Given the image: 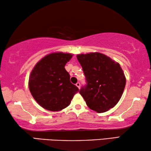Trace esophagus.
<instances>
[{
  "instance_id": "esophagus-1",
  "label": "esophagus",
  "mask_w": 151,
  "mask_h": 151,
  "mask_svg": "<svg viewBox=\"0 0 151 151\" xmlns=\"http://www.w3.org/2000/svg\"><path fill=\"white\" fill-rule=\"evenodd\" d=\"M76 86H77V87L80 89V88H81V84H80V83H77L76 84Z\"/></svg>"
}]
</instances>
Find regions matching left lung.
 I'll return each mask as SVG.
<instances>
[{
  "mask_svg": "<svg viewBox=\"0 0 151 151\" xmlns=\"http://www.w3.org/2000/svg\"><path fill=\"white\" fill-rule=\"evenodd\" d=\"M86 76L87 85L79 93L89 109L97 112L108 111L120 101L126 77L119 63L103 53L76 55Z\"/></svg>",
  "mask_w": 151,
  "mask_h": 151,
  "instance_id": "1",
  "label": "left lung"
}]
</instances>
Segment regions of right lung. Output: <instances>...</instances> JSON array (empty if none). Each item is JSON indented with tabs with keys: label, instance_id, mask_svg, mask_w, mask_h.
I'll return each mask as SVG.
<instances>
[{
	"label": "right lung",
	"instance_id": "right-lung-1",
	"mask_svg": "<svg viewBox=\"0 0 151 151\" xmlns=\"http://www.w3.org/2000/svg\"><path fill=\"white\" fill-rule=\"evenodd\" d=\"M73 54L55 52L36 64L30 74L29 88L33 98L43 109L59 111L67 107L79 91L70 81L65 66Z\"/></svg>",
	"mask_w": 151,
	"mask_h": 151
}]
</instances>
